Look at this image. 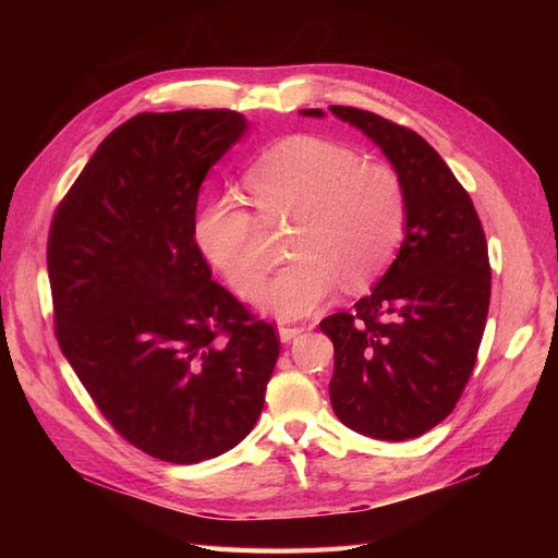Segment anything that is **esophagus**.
Instances as JSON below:
<instances>
[{"label": "esophagus", "instance_id": "esophagus-1", "mask_svg": "<svg viewBox=\"0 0 558 558\" xmlns=\"http://www.w3.org/2000/svg\"><path fill=\"white\" fill-rule=\"evenodd\" d=\"M300 332H305V328H300V326H279V340L281 342H291V340H295Z\"/></svg>", "mask_w": 558, "mask_h": 558}]
</instances>
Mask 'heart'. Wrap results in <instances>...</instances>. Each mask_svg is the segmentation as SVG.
Instances as JSON below:
<instances>
[{
    "mask_svg": "<svg viewBox=\"0 0 558 558\" xmlns=\"http://www.w3.org/2000/svg\"><path fill=\"white\" fill-rule=\"evenodd\" d=\"M246 189L267 218H298L291 256L298 258L256 295L263 314L283 320L316 312L344 279L363 289L377 279L404 238L408 195L391 167L363 162L347 144L295 134L253 162ZM256 218L238 197H218L199 211L195 242L240 295L265 275Z\"/></svg>",
    "mask_w": 558,
    "mask_h": 558,
    "instance_id": "obj_1",
    "label": "heart"
}]
</instances>
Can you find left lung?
<instances>
[{"label": "left lung", "mask_w": 558, "mask_h": 558, "mask_svg": "<svg viewBox=\"0 0 558 558\" xmlns=\"http://www.w3.org/2000/svg\"><path fill=\"white\" fill-rule=\"evenodd\" d=\"M330 111L381 148L408 195L391 267L351 314L318 324L335 347L330 402L351 430L402 442L451 414L475 367L492 298L486 238L470 195L424 137L373 111Z\"/></svg>", "instance_id": "left-lung-1"}]
</instances>
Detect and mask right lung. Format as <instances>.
I'll list each match as a JSON object with an SVG mask.
<instances>
[{"label": "right lung", "mask_w": 558, "mask_h": 558, "mask_svg": "<svg viewBox=\"0 0 558 558\" xmlns=\"http://www.w3.org/2000/svg\"><path fill=\"white\" fill-rule=\"evenodd\" d=\"M246 130L228 109L132 116L50 223L64 359L109 424L167 463L240 445L279 359L275 328L211 279L195 242L202 181Z\"/></svg>", "instance_id": "add662e5"}]
</instances>
